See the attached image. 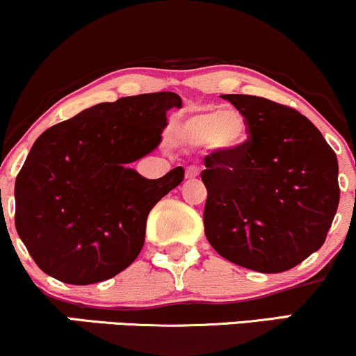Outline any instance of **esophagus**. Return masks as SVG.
Segmentation results:
<instances>
[{
	"label": "esophagus",
	"mask_w": 356,
	"mask_h": 356,
	"mask_svg": "<svg viewBox=\"0 0 356 356\" xmlns=\"http://www.w3.org/2000/svg\"><path fill=\"white\" fill-rule=\"evenodd\" d=\"M199 177V169L195 165H191L186 169V179H197Z\"/></svg>",
	"instance_id": "34e87169"
}]
</instances>
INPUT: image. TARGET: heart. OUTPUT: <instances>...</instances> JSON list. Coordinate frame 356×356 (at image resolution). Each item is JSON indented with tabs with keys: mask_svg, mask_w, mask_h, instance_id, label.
I'll return each mask as SVG.
<instances>
[{
	"mask_svg": "<svg viewBox=\"0 0 356 356\" xmlns=\"http://www.w3.org/2000/svg\"><path fill=\"white\" fill-rule=\"evenodd\" d=\"M247 119L237 109L200 108L177 124V139L187 145H207L217 151H235L247 139Z\"/></svg>",
	"mask_w": 356,
	"mask_h": 356,
	"instance_id": "1",
	"label": "heart"
}]
</instances>
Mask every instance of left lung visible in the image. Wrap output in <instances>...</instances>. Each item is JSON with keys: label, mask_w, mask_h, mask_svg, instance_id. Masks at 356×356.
I'll return each mask as SVG.
<instances>
[{"label": "left lung", "mask_w": 356, "mask_h": 356, "mask_svg": "<svg viewBox=\"0 0 356 356\" xmlns=\"http://www.w3.org/2000/svg\"><path fill=\"white\" fill-rule=\"evenodd\" d=\"M220 97L243 114L250 137L204 159L205 237L241 267L290 270L323 245L337 213L335 152L298 111L247 94Z\"/></svg>", "instance_id": "obj_1"}]
</instances>
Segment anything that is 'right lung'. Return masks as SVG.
Here are the masks:
<instances>
[{
    "label": "right lung",
    "instance_id": "right-lung-1",
    "mask_svg": "<svg viewBox=\"0 0 356 356\" xmlns=\"http://www.w3.org/2000/svg\"><path fill=\"white\" fill-rule=\"evenodd\" d=\"M175 92L101 102L38 137L15 184V224L42 272L71 285L108 280L134 262L149 212L184 179L131 167L156 151Z\"/></svg>",
    "mask_w": 356,
    "mask_h": 356
}]
</instances>
